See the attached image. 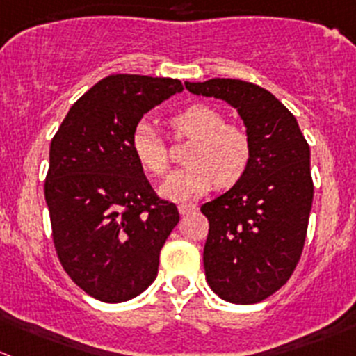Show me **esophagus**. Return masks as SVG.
Returning <instances> with one entry per match:
<instances>
[{
	"instance_id": "34e87169",
	"label": "esophagus",
	"mask_w": 356,
	"mask_h": 356,
	"mask_svg": "<svg viewBox=\"0 0 356 356\" xmlns=\"http://www.w3.org/2000/svg\"><path fill=\"white\" fill-rule=\"evenodd\" d=\"M178 211H180L181 216L191 215V213L197 211V206H195V204H187V202H185V204H178Z\"/></svg>"
}]
</instances>
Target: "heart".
I'll return each mask as SVG.
<instances>
[{"instance_id":"heart-1","label":"heart","mask_w":356,"mask_h":356,"mask_svg":"<svg viewBox=\"0 0 356 356\" xmlns=\"http://www.w3.org/2000/svg\"><path fill=\"white\" fill-rule=\"evenodd\" d=\"M176 133L194 138L185 168L176 169L161 185V195L169 201H192L208 194L216 184L231 187L245 176L252 161V141L245 129L225 124L216 108L192 104L171 118ZM131 150L145 172L164 175L168 150L148 120H141L131 136Z\"/></svg>"}]
</instances>
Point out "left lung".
Segmentation results:
<instances>
[{"label": "left lung", "mask_w": 356, "mask_h": 356, "mask_svg": "<svg viewBox=\"0 0 356 356\" xmlns=\"http://www.w3.org/2000/svg\"><path fill=\"white\" fill-rule=\"evenodd\" d=\"M185 87L236 108L252 141L245 176L201 206L209 222L202 262L220 299L260 302L289 282L302 253L313 204L309 145L296 117L255 83L211 79Z\"/></svg>", "instance_id": "left-lung-1"}]
</instances>
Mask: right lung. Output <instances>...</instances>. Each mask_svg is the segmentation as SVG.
Masks as SVG:
<instances>
[{"label": "right lung", "instance_id": "1", "mask_svg": "<svg viewBox=\"0 0 356 356\" xmlns=\"http://www.w3.org/2000/svg\"><path fill=\"white\" fill-rule=\"evenodd\" d=\"M181 90L176 79L110 74L70 108L50 143L54 245L64 270L94 299L124 302L157 277L180 213L155 195L131 136L147 111Z\"/></svg>", "mask_w": 356, "mask_h": 356}]
</instances>
